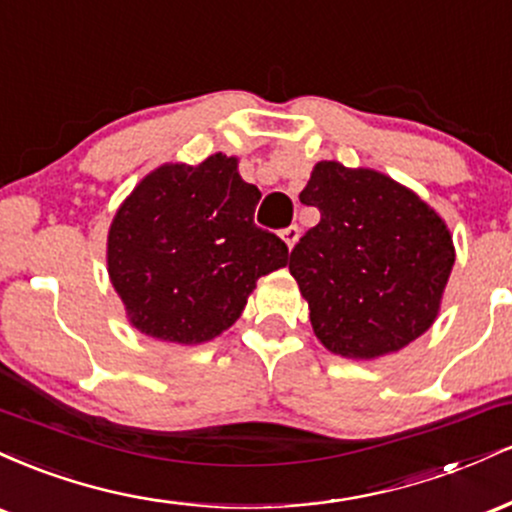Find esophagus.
I'll use <instances>...</instances> for the list:
<instances>
[{
	"mask_svg": "<svg viewBox=\"0 0 512 512\" xmlns=\"http://www.w3.org/2000/svg\"><path fill=\"white\" fill-rule=\"evenodd\" d=\"M281 238H284V243L289 245V248H293V245H296V240H298V226L284 228V231H281Z\"/></svg>",
	"mask_w": 512,
	"mask_h": 512,
	"instance_id": "obj_1",
	"label": "esophagus"
}]
</instances>
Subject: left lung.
Masks as SVG:
<instances>
[{
	"mask_svg": "<svg viewBox=\"0 0 512 512\" xmlns=\"http://www.w3.org/2000/svg\"><path fill=\"white\" fill-rule=\"evenodd\" d=\"M301 202L320 223L291 250L315 337L370 361L419 339L436 320L455 264L448 226L419 195L370 168L320 161Z\"/></svg>",
	"mask_w": 512,
	"mask_h": 512,
	"instance_id": "obj_1",
	"label": "left lung"
}]
</instances>
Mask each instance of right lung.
Listing matches in <instances>:
<instances>
[{
    "label": "right lung",
    "mask_w": 512,
    "mask_h": 512,
    "mask_svg": "<svg viewBox=\"0 0 512 512\" xmlns=\"http://www.w3.org/2000/svg\"><path fill=\"white\" fill-rule=\"evenodd\" d=\"M260 197L223 154L166 163L134 187L110 223L108 274L139 332L202 344L238 320L255 281L289 262L284 240L255 226Z\"/></svg>",
    "instance_id": "1"
}]
</instances>
